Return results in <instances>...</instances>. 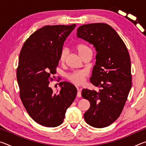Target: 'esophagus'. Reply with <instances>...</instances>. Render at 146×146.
Segmentation results:
<instances>
[{
    "label": "esophagus",
    "mask_w": 146,
    "mask_h": 146,
    "mask_svg": "<svg viewBox=\"0 0 146 146\" xmlns=\"http://www.w3.org/2000/svg\"><path fill=\"white\" fill-rule=\"evenodd\" d=\"M77 91H78L77 97H81V90H80V89H79L78 88H77Z\"/></svg>",
    "instance_id": "obj_1"
}]
</instances>
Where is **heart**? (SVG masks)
Here are the masks:
<instances>
[{
  "label": "heart",
  "instance_id": "heart-1",
  "mask_svg": "<svg viewBox=\"0 0 146 146\" xmlns=\"http://www.w3.org/2000/svg\"><path fill=\"white\" fill-rule=\"evenodd\" d=\"M74 48L81 57L86 51L90 49L88 46L83 44H76L74 46ZM66 56H67V51H66V49H64L61 51L60 56H59V60L62 62H63L66 60ZM86 75H87V73L85 71H75L69 73L68 75V78L69 80H70L71 82L76 85H81L84 82Z\"/></svg>",
  "mask_w": 146,
  "mask_h": 146
}]
</instances>
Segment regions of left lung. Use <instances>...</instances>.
<instances>
[{"mask_svg": "<svg viewBox=\"0 0 146 146\" xmlns=\"http://www.w3.org/2000/svg\"><path fill=\"white\" fill-rule=\"evenodd\" d=\"M76 35L97 51L90 82L99 90H82V97L90 103L84 117L91 126L107 127L119 117L131 88L129 54L122 38L107 24H84Z\"/></svg>", "mask_w": 146, "mask_h": 146, "instance_id": "1", "label": "left lung"}]
</instances>
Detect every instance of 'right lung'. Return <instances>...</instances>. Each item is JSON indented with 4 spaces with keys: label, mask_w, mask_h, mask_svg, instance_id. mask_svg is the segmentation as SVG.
I'll use <instances>...</instances> for the list:
<instances>
[{
    "label": "right lung",
    "mask_w": 146,
    "mask_h": 146,
    "mask_svg": "<svg viewBox=\"0 0 146 146\" xmlns=\"http://www.w3.org/2000/svg\"><path fill=\"white\" fill-rule=\"evenodd\" d=\"M75 27V24L44 26L29 36L20 53L17 70L20 97L29 115L43 126L60 125L77 93L68 82L59 83L57 93L49 86L64 41Z\"/></svg>",
    "instance_id": "1"
}]
</instances>
